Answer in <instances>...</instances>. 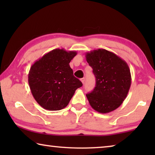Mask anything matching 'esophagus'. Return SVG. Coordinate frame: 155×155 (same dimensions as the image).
Returning <instances> with one entry per match:
<instances>
[{"label":"esophagus","instance_id":"1","mask_svg":"<svg viewBox=\"0 0 155 155\" xmlns=\"http://www.w3.org/2000/svg\"><path fill=\"white\" fill-rule=\"evenodd\" d=\"M85 78H81V82H82V83L83 84L84 83H85Z\"/></svg>","mask_w":155,"mask_h":155}]
</instances>
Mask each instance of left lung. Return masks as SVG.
Returning a JSON list of instances; mask_svg holds the SVG:
<instances>
[{
    "instance_id": "obj_1",
    "label": "left lung",
    "mask_w": 155,
    "mask_h": 155,
    "mask_svg": "<svg viewBox=\"0 0 155 155\" xmlns=\"http://www.w3.org/2000/svg\"><path fill=\"white\" fill-rule=\"evenodd\" d=\"M85 57L96 77V87L86 94L91 107L107 114L121 105L131 85L129 67L124 60L105 49L88 52Z\"/></svg>"
}]
</instances>
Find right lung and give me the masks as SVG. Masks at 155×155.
<instances>
[{
  "instance_id": "obj_1",
  "label": "right lung",
  "mask_w": 155,
  "mask_h": 155,
  "mask_svg": "<svg viewBox=\"0 0 155 155\" xmlns=\"http://www.w3.org/2000/svg\"><path fill=\"white\" fill-rule=\"evenodd\" d=\"M76 51L54 49L31 65L28 81L32 95L44 109L58 111L66 107L76 90L83 85L73 75L70 62Z\"/></svg>"
}]
</instances>
